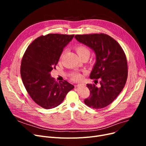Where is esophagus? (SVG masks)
Returning a JSON list of instances; mask_svg holds the SVG:
<instances>
[{
	"label": "esophagus",
	"instance_id": "34e87169",
	"mask_svg": "<svg viewBox=\"0 0 146 146\" xmlns=\"http://www.w3.org/2000/svg\"><path fill=\"white\" fill-rule=\"evenodd\" d=\"M83 84H78V85H76V87H79L80 86H82Z\"/></svg>",
	"mask_w": 146,
	"mask_h": 146
}]
</instances>
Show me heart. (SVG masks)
I'll use <instances>...</instances> for the list:
<instances>
[{
	"instance_id": "heart-1",
	"label": "heart",
	"mask_w": 146,
	"mask_h": 146,
	"mask_svg": "<svg viewBox=\"0 0 146 146\" xmlns=\"http://www.w3.org/2000/svg\"><path fill=\"white\" fill-rule=\"evenodd\" d=\"M76 50L80 57L84 56H89L90 51L89 49L83 45H78L76 46ZM72 78L74 80H78L82 78V75L79 73H74L71 75Z\"/></svg>"
}]
</instances>
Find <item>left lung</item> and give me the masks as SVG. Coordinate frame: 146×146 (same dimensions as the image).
<instances>
[{"label":"left lung","instance_id":"left-lung-1","mask_svg":"<svg viewBox=\"0 0 146 146\" xmlns=\"http://www.w3.org/2000/svg\"><path fill=\"white\" fill-rule=\"evenodd\" d=\"M74 38L95 52L96 61L89 77L101 80L100 87L87 84L90 95L85 103L93 108H103L115 99L126 83L128 66L125 53L113 38L104 34L76 35Z\"/></svg>","mask_w":146,"mask_h":146}]
</instances>
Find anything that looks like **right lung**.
<instances>
[{"label":"right lung","mask_w":146,"mask_h":146,"mask_svg":"<svg viewBox=\"0 0 146 146\" xmlns=\"http://www.w3.org/2000/svg\"><path fill=\"white\" fill-rule=\"evenodd\" d=\"M74 35L50 34L37 38L23 56L21 75L24 85L33 101L45 109L62 103L74 86L67 81L58 83L51 76L60 57Z\"/></svg>","instance_id":"obj_1"}]
</instances>
